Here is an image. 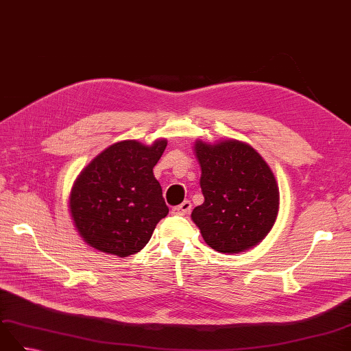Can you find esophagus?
Masks as SVG:
<instances>
[{"label": "esophagus", "instance_id": "34e87169", "mask_svg": "<svg viewBox=\"0 0 351 351\" xmlns=\"http://www.w3.org/2000/svg\"><path fill=\"white\" fill-rule=\"evenodd\" d=\"M191 210V203L190 200H184L181 205H178L173 208V214L175 215H189Z\"/></svg>", "mask_w": 351, "mask_h": 351}]
</instances>
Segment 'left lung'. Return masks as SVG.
Returning a JSON list of instances; mask_svg holds the SVG:
<instances>
[{
	"label": "left lung",
	"mask_w": 351,
	"mask_h": 351,
	"mask_svg": "<svg viewBox=\"0 0 351 351\" xmlns=\"http://www.w3.org/2000/svg\"><path fill=\"white\" fill-rule=\"evenodd\" d=\"M205 202L191 219L210 248L227 254L243 252L271 232L278 215L280 190L271 167L245 142L195 141Z\"/></svg>",
	"instance_id": "obj_1"
}]
</instances>
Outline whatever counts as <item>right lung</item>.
I'll return each mask as SVG.
<instances>
[{"instance_id":"obj_1","label":"right lung","mask_w":351,"mask_h":351,"mask_svg":"<svg viewBox=\"0 0 351 351\" xmlns=\"http://www.w3.org/2000/svg\"><path fill=\"white\" fill-rule=\"evenodd\" d=\"M167 146L122 141L110 145L80 172L70 193V214L89 247L128 257L149 242L169 214L152 169Z\"/></svg>"}]
</instances>
